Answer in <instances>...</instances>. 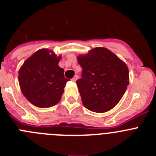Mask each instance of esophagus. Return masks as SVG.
<instances>
[{
    "instance_id": "1",
    "label": "esophagus",
    "mask_w": 156,
    "mask_h": 156,
    "mask_svg": "<svg viewBox=\"0 0 156 156\" xmlns=\"http://www.w3.org/2000/svg\"><path fill=\"white\" fill-rule=\"evenodd\" d=\"M78 78H79V76H77V75H75V76H74L73 78L72 79V80L73 81V82H76V81L77 80H78Z\"/></svg>"
}]
</instances>
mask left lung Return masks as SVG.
I'll list each match as a JSON object with an SVG mask.
<instances>
[{"label":"left lung","mask_w":156,"mask_h":156,"mask_svg":"<svg viewBox=\"0 0 156 156\" xmlns=\"http://www.w3.org/2000/svg\"><path fill=\"white\" fill-rule=\"evenodd\" d=\"M77 62L83 69L82 78L76 81L83 105L98 113L113 108L129 84L126 63L103 47L78 55Z\"/></svg>","instance_id":"8db88e82"}]
</instances>
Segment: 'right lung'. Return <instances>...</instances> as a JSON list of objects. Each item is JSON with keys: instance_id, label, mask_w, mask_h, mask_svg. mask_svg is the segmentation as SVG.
I'll return each mask as SVG.
<instances>
[{"instance_id": "right-lung-1", "label": "right lung", "mask_w": 156, "mask_h": 156, "mask_svg": "<svg viewBox=\"0 0 156 156\" xmlns=\"http://www.w3.org/2000/svg\"><path fill=\"white\" fill-rule=\"evenodd\" d=\"M62 56L53 51L40 49L24 62L19 71L22 93L34 105L49 108L61 100L68 79L58 66Z\"/></svg>"}]
</instances>
